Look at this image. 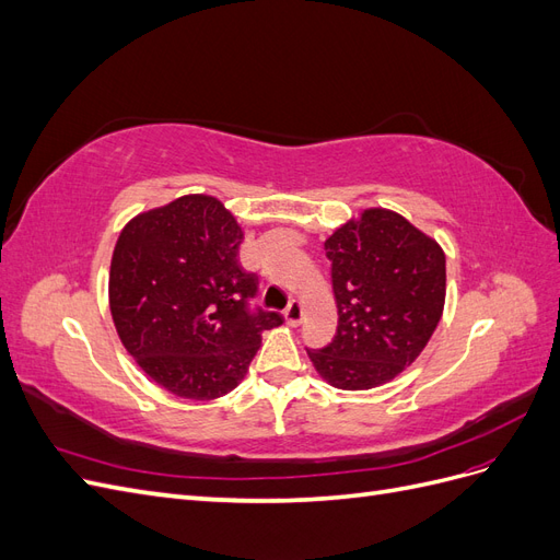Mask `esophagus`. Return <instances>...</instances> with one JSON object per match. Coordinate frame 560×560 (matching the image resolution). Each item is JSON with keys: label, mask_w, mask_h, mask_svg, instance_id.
Returning <instances> with one entry per match:
<instances>
[{"label": "esophagus", "mask_w": 560, "mask_h": 560, "mask_svg": "<svg viewBox=\"0 0 560 560\" xmlns=\"http://www.w3.org/2000/svg\"><path fill=\"white\" fill-rule=\"evenodd\" d=\"M301 317H303V306H301L299 301H290V306H287V311H284L287 325H290V327H296L299 322H301Z\"/></svg>", "instance_id": "esophagus-1"}]
</instances>
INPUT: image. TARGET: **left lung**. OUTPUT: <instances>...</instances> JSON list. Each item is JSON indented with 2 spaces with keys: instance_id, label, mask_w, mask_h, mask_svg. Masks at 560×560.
<instances>
[{
  "instance_id": "1",
  "label": "left lung",
  "mask_w": 560,
  "mask_h": 560,
  "mask_svg": "<svg viewBox=\"0 0 560 560\" xmlns=\"http://www.w3.org/2000/svg\"><path fill=\"white\" fill-rule=\"evenodd\" d=\"M325 249L338 327L334 341L308 350V358L334 387H378L416 362L442 319L444 249L383 208H369L336 229Z\"/></svg>"
}]
</instances>
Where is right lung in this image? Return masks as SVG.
Here are the masks:
<instances>
[{
	"instance_id": "right-lung-1",
	"label": "right lung",
	"mask_w": 560,
	"mask_h": 560,
	"mask_svg": "<svg viewBox=\"0 0 560 560\" xmlns=\"http://www.w3.org/2000/svg\"><path fill=\"white\" fill-rule=\"evenodd\" d=\"M243 229L222 200L182 196L132 217L109 268L118 338L167 393L208 401L238 385L280 313L252 311L259 278L243 270Z\"/></svg>"
}]
</instances>
